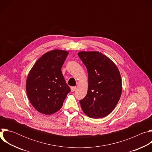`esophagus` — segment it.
Segmentation results:
<instances>
[{"mask_svg": "<svg viewBox=\"0 0 152 152\" xmlns=\"http://www.w3.org/2000/svg\"><path fill=\"white\" fill-rule=\"evenodd\" d=\"M76 90V86H73V87L71 88V91H72V92H74Z\"/></svg>", "mask_w": 152, "mask_h": 152, "instance_id": "esophagus-1", "label": "esophagus"}]
</instances>
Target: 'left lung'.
I'll list each match as a JSON object with an SVG mask.
<instances>
[{"label":"left lung","instance_id":"obj_1","mask_svg":"<svg viewBox=\"0 0 152 152\" xmlns=\"http://www.w3.org/2000/svg\"><path fill=\"white\" fill-rule=\"evenodd\" d=\"M79 57L88 71L86 96L80 100L82 110L88 117L103 118L115 107L122 91L120 72L115 64L99 52H79Z\"/></svg>","mask_w":152,"mask_h":152}]
</instances>
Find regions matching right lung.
<instances>
[{"label":"right lung","mask_w":152,"mask_h":152,"mask_svg":"<svg viewBox=\"0 0 152 152\" xmlns=\"http://www.w3.org/2000/svg\"><path fill=\"white\" fill-rule=\"evenodd\" d=\"M68 55L66 50L57 49L45 53L36 61L28 75V97L41 114L50 115L59 111L70 91L61 72Z\"/></svg>","instance_id":"right-lung-1"}]
</instances>
